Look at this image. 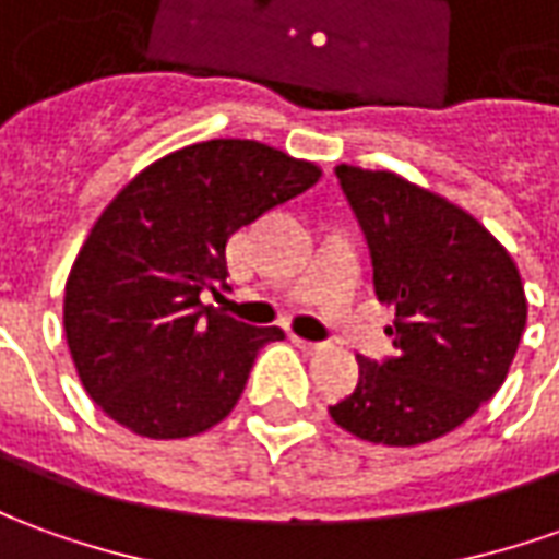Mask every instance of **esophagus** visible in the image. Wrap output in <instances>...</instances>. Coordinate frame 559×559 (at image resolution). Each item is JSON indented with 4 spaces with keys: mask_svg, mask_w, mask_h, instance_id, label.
I'll list each match as a JSON object with an SVG mask.
<instances>
[{
    "mask_svg": "<svg viewBox=\"0 0 559 559\" xmlns=\"http://www.w3.org/2000/svg\"><path fill=\"white\" fill-rule=\"evenodd\" d=\"M296 348H302V352H309V355H314V352H321L324 348V343H309V340H299V336H294Z\"/></svg>",
    "mask_w": 559,
    "mask_h": 559,
    "instance_id": "obj_1",
    "label": "esophagus"
}]
</instances>
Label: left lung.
<instances>
[{
  "label": "left lung",
  "instance_id": "left-lung-1",
  "mask_svg": "<svg viewBox=\"0 0 559 559\" xmlns=\"http://www.w3.org/2000/svg\"><path fill=\"white\" fill-rule=\"evenodd\" d=\"M373 257L376 296L394 306V355L358 358L355 391L330 407L348 435L419 447L502 389L526 328L511 253L468 211L391 170L336 168Z\"/></svg>",
  "mask_w": 559,
  "mask_h": 559
}]
</instances>
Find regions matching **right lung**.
Listing matches in <instances>:
<instances>
[{
	"label": "right lung",
	"instance_id": "add662e5",
	"mask_svg": "<svg viewBox=\"0 0 559 559\" xmlns=\"http://www.w3.org/2000/svg\"><path fill=\"white\" fill-rule=\"evenodd\" d=\"M314 162L257 140H204L152 162L106 204L67 278L63 330L75 373L109 419L177 440L223 423L281 328L214 306L241 226L318 183Z\"/></svg>",
	"mask_w": 559,
	"mask_h": 559
}]
</instances>
